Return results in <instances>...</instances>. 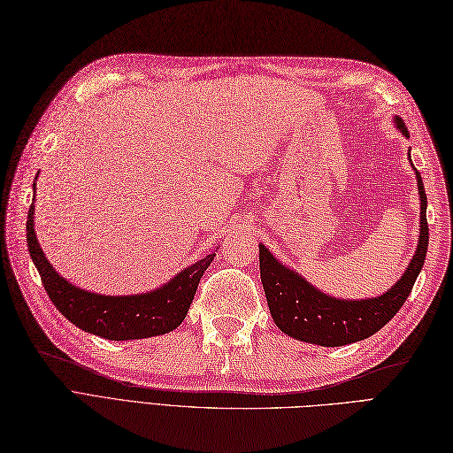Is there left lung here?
<instances>
[{
  "label": "left lung",
  "instance_id": "obj_1",
  "mask_svg": "<svg viewBox=\"0 0 453 453\" xmlns=\"http://www.w3.org/2000/svg\"><path fill=\"white\" fill-rule=\"evenodd\" d=\"M395 124L402 131V135L410 137L404 121L398 116L395 118ZM413 171L415 179H418L421 200V228L418 250H415L406 273L383 296L360 301L335 299L332 296H326V293L307 282L299 273L291 271V268L274 259V255L263 243H259V268L266 303L274 318V324L284 334L304 341V343L341 347L373 335L400 311L421 273L426 246H429L426 194L419 171L415 167Z\"/></svg>",
  "mask_w": 453,
  "mask_h": 453
}]
</instances>
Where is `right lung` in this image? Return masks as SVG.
Instances as JSON below:
<instances>
[{
  "instance_id": "1",
  "label": "right lung",
  "mask_w": 453,
  "mask_h": 453,
  "mask_svg": "<svg viewBox=\"0 0 453 453\" xmlns=\"http://www.w3.org/2000/svg\"><path fill=\"white\" fill-rule=\"evenodd\" d=\"M27 243L47 296L58 312L83 332L110 341L146 339L173 332L185 320L200 278L215 257V253L203 257L154 291L141 293V296L114 297L80 289L55 271L35 238L34 203L28 210Z\"/></svg>"
}]
</instances>
